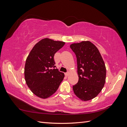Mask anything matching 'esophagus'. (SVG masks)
<instances>
[{"label": "esophagus", "mask_w": 127, "mask_h": 127, "mask_svg": "<svg viewBox=\"0 0 127 127\" xmlns=\"http://www.w3.org/2000/svg\"><path fill=\"white\" fill-rule=\"evenodd\" d=\"M69 74V72L64 73V75H65V76H68Z\"/></svg>", "instance_id": "obj_1"}]
</instances>
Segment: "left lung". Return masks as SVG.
I'll return each mask as SVG.
<instances>
[{
  "instance_id": "1",
  "label": "left lung",
  "mask_w": 127,
  "mask_h": 127,
  "mask_svg": "<svg viewBox=\"0 0 127 127\" xmlns=\"http://www.w3.org/2000/svg\"><path fill=\"white\" fill-rule=\"evenodd\" d=\"M76 56L78 82L72 86L75 94L87 101L100 93L105 83L106 68L98 49L90 41L70 45Z\"/></svg>"
}]
</instances>
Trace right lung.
<instances>
[{
	"label": "right lung",
	"mask_w": 127,
	"mask_h": 127,
	"mask_svg": "<svg viewBox=\"0 0 127 127\" xmlns=\"http://www.w3.org/2000/svg\"><path fill=\"white\" fill-rule=\"evenodd\" d=\"M65 43L48 38L40 40L34 46L26 60L25 79L32 93L41 98L54 94L64 77L56 69L54 56Z\"/></svg>",
	"instance_id": "right-lung-1"
}]
</instances>
